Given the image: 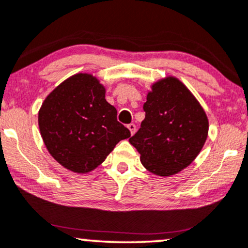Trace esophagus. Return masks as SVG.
Segmentation results:
<instances>
[{"instance_id":"34e87169","label":"esophagus","mask_w":248,"mask_h":248,"mask_svg":"<svg viewBox=\"0 0 248 248\" xmlns=\"http://www.w3.org/2000/svg\"><path fill=\"white\" fill-rule=\"evenodd\" d=\"M127 128H128V129H129V132H130V134H132V135H133L134 133H135L136 126H135V124H128V126H127Z\"/></svg>"}]
</instances>
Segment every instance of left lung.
<instances>
[{"label": "left lung", "instance_id": "1", "mask_svg": "<svg viewBox=\"0 0 248 248\" xmlns=\"http://www.w3.org/2000/svg\"><path fill=\"white\" fill-rule=\"evenodd\" d=\"M151 89L143 105L144 120L129 142L149 172L170 177L198 157L209 122L198 99L175 77L158 80Z\"/></svg>", "mask_w": 248, "mask_h": 248}]
</instances>
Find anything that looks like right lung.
<instances>
[{
    "label": "right lung",
    "instance_id": "right-lung-1",
    "mask_svg": "<svg viewBox=\"0 0 248 248\" xmlns=\"http://www.w3.org/2000/svg\"><path fill=\"white\" fill-rule=\"evenodd\" d=\"M116 114L99 80L80 73L47 95L39 109V129L56 162L73 172L88 173L100 165L121 140L130 136Z\"/></svg>",
    "mask_w": 248,
    "mask_h": 248
}]
</instances>
